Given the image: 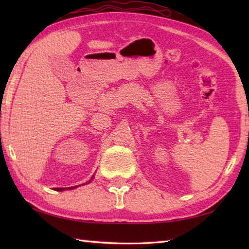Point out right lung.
Masks as SVG:
<instances>
[{"instance_id": "add662e5", "label": "right lung", "mask_w": 249, "mask_h": 249, "mask_svg": "<svg viewBox=\"0 0 249 249\" xmlns=\"http://www.w3.org/2000/svg\"><path fill=\"white\" fill-rule=\"evenodd\" d=\"M93 178H94V176H93V177L91 178V179H89V181H88L86 184L91 183ZM86 184H84V185H86ZM82 185H83V184H82ZM78 186H79V185H78ZM78 186H71V187H66V188H55L54 190H56V192H63V190H68V189H73V188H77Z\"/></svg>"}]
</instances>
